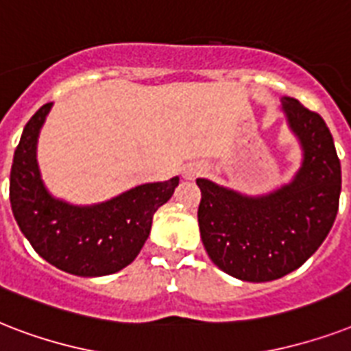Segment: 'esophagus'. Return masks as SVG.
I'll use <instances>...</instances> for the list:
<instances>
[{
  "label": "esophagus",
  "instance_id": "esophagus-1",
  "mask_svg": "<svg viewBox=\"0 0 351 351\" xmlns=\"http://www.w3.org/2000/svg\"><path fill=\"white\" fill-rule=\"evenodd\" d=\"M203 173V167L201 165H189L183 168V178L184 179H194Z\"/></svg>",
  "mask_w": 351,
  "mask_h": 351
}]
</instances>
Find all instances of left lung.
Instances as JSON below:
<instances>
[{
	"instance_id": "obj_1",
	"label": "left lung",
	"mask_w": 351,
	"mask_h": 351,
	"mask_svg": "<svg viewBox=\"0 0 351 351\" xmlns=\"http://www.w3.org/2000/svg\"><path fill=\"white\" fill-rule=\"evenodd\" d=\"M282 111L302 150L289 183L247 195L195 179L206 254L221 271L245 282H271L300 267L326 240L339 210L341 161L326 122L291 97H282Z\"/></svg>"
}]
</instances>
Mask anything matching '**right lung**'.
Here are the masks:
<instances>
[{
  "label": "right lung",
  "instance_id": "add662e5",
  "mask_svg": "<svg viewBox=\"0 0 351 351\" xmlns=\"http://www.w3.org/2000/svg\"><path fill=\"white\" fill-rule=\"evenodd\" d=\"M53 102L42 106L21 133L10 168V206L32 249L54 267L77 276H106L137 258L154 214L172 197L179 178L138 184L95 205L54 197L43 183L36 148Z\"/></svg>",
  "mask_w": 351,
  "mask_h": 351
}]
</instances>
